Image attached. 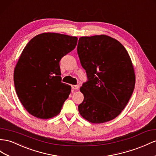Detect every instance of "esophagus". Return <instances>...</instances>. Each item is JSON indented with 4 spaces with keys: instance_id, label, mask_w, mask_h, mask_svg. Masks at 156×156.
Returning a JSON list of instances; mask_svg holds the SVG:
<instances>
[{
    "instance_id": "obj_1",
    "label": "esophagus",
    "mask_w": 156,
    "mask_h": 156,
    "mask_svg": "<svg viewBox=\"0 0 156 156\" xmlns=\"http://www.w3.org/2000/svg\"><path fill=\"white\" fill-rule=\"evenodd\" d=\"M71 88H72V89H73V90H78L79 88V85H72V86H71Z\"/></svg>"
}]
</instances>
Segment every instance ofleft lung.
Masks as SVG:
<instances>
[{"label":"left lung","mask_w":156,"mask_h":156,"mask_svg":"<svg viewBox=\"0 0 156 156\" xmlns=\"http://www.w3.org/2000/svg\"><path fill=\"white\" fill-rule=\"evenodd\" d=\"M77 54L88 79L80 88L84 95L80 114L93 123L113 119L127 104L135 85L127 51L118 41L102 35L79 38Z\"/></svg>","instance_id":"left-lung-1"}]
</instances>
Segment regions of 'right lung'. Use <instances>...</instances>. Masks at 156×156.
Instances as JSON below:
<instances>
[{
  "label": "right lung",
  "instance_id": "1",
  "mask_svg": "<svg viewBox=\"0 0 156 156\" xmlns=\"http://www.w3.org/2000/svg\"><path fill=\"white\" fill-rule=\"evenodd\" d=\"M77 43L75 37L44 33L24 48L14 81L21 103L32 115L49 119L60 113L71 92V87L62 82L60 62Z\"/></svg>",
  "mask_w": 156,
  "mask_h": 156
}]
</instances>
